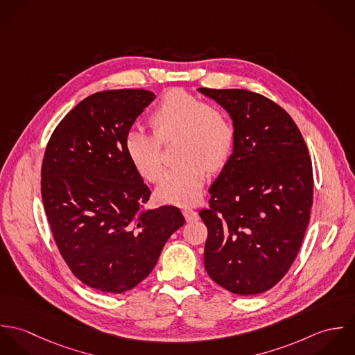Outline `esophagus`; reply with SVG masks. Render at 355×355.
I'll list each match as a JSON object with an SVG mask.
<instances>
[{"mask_svg":"<svg viewBox=\"0 0 355 355\" xmlns=\"http://www.w3.org/2000/svg\"><path fill=\"white\" fill-rule=\"evenodd\" d=\"M183 214H184V217H186L187 221H196V220H198V211L194 210V209L184 207V209H183Z\"/></svg>","mask_w":355,"mask_h":355,"instance_id":"34e87169","label":"esophagus"}]
</instances>
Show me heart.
Listing matches in <instances>:
<instances>
[{
    "label": "heart",
    "mask_w": 355,
    "mask_h": 355,
    "mask_svg": "<svg viewBox=\"0 0 355 355\" xmlns=\"http://www.w3.org/2000/svg\"><path fill=\"white\" fill-rule=\"evenodd\" d=\"M153 134L131 130L124 149L142 178L157 182L164 169L162 145L176 141L175 157L180 161L165 172L157 197L182 206L197 202L206 171H220L235 145V127L230 114L183 89L166 92L149 117Z\"/></svg>",
    "instance_id": "heart-1"
}]
</instances>
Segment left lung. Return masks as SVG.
<instances>
[{
	"label": "left lung",
	"mask_w": 355,
	"mask_h": 355,
	"mask_svg": "<svg viewBox=\"0 0 355 355\" xmlns=\"http://www.w3.org/2000/svg\"><path fill=\"white\" fill-rule=\"evenodd\" d=\"M221 105L235 145L211 184L203 262L210 279L238 295L276 286L304 241L313 205V168L291 116L269 98L241 89H198Z\"/></svg>",
	"instance_id": "obj_1"
}]
</instances>
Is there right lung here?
<instances>
[{
  "instance_id": "1",
  "label": "right lung",
  "mask_w": 355,
  "mask_h": 355,
  "mask_svg": "<svg viewBox=\"0 0 355 355\" xmlns=\"http://www.w3.org/2000/svg\"><path fill=\"white\" fill-rule=\"evenodd\" d=\"M154 98L144 89L85 98L55 127L44 155L42 201L58 252L82 283L102 293L138 286L184 224L176 206L142 209L150 190L124 149Z\"/></svg>"
}]
</instances>
